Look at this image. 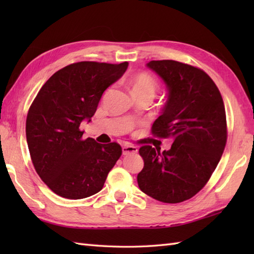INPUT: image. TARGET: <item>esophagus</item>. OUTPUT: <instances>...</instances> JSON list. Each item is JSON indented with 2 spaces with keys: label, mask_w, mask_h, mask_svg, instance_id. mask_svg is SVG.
<instances>
[{
  "label": "esophagus",
  "mask_w": 254,
  "mask_h": 254,
  "mask_svg": "<svg viewBox=\"0 0 254 254\" xmlns=\"http://www.w3.org/2000/svg\"><path fill=\"white\" fill-rule=\"evenodd\" d=\"M137 148L135 146H131V145H124L122 146V154L128 155V154H136Z\"/></svg>",
  "instance_id": "34e87169"
}]
</instances>
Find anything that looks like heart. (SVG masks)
<instances>
[{
  "label": "heart",
  "instance_id": "b5f03b06",
  "mask_svg": "<svg viewBox=\"0 0 254 254\" xmlns=\"http://www.w3.org/2000/svg\"><path fill=\"white\" fill-rule=\"evenodd\" d=\"M128 86H130L132 95L134 98L138 97H148L153 99L155 94L157 93L158 85L156 79L147 73H138L133 75L127 80Z\"/></svg>",
  "mask_w": 254,
  "mask_h": 254
}]
</instances>
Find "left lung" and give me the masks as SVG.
Listing matches in <instances>:
<instances>
[{
	"label": "left lung",
	"mask_w": 254,
	"mask_h": 254,
	"mask_svg": "<svg viewBox=\"0 0 254 254\" xmlns=\"http://www.w3.org/2000/svg\"><path fill=\"white\" fill-rule=\"evenodd\" d=\"M163 80L167 100L152 132L171 137L170 149L139 148L144 168L137 175L145 194L164 203H180L201 190L216 168L227 141L226 112L217 86L202 69L161 60L146 64Z\"/></svg>",
	"instance_id": "left-lung-1"
}]
</instances>
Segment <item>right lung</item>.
Listing matches in <instances>:
<instances>
[{
    "label": "right lung",
    "mask_w": 254,
    "mask_h": 254,
    "mask_svg": "<svg viewBox=\"0 0 254 254\" xmlns=\"http://www.w3.org/2000/svg\"><path fill=\"white\" fill-rule=\"evenodd\" d=\"M127 65L69 64L47 80L30 106L26 120L30 157L41 180L58 195L69 199L94 195L120 158V145L84 139L79 126L90 122L104 91Z\"/></svg>",
    "instance_id": "right-lung-1"
}]
</instances>
